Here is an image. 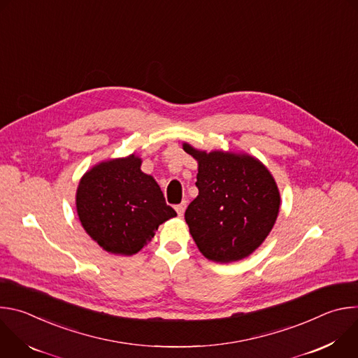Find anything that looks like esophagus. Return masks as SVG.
I'll return each mask as SVG.
<instances>
[{
  "instance_id": "1",
  "label": "esophagus",
  "mask_w": 358,
  "mask_h": 358,
  "mask_svg": "<svg viewBox=\"0 0 358 358\" xmlns=\"http://www.w3.org/2000/svg\"><path fill=\"white\" fill-rule=\"evenodd\" d=\"M185 207H187V201H184V202H181V203H178V206L176 207V211H177V214L180 215V217H182L184 215V211H185Z\"/></svg>"
}]
</instances>
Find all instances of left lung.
<instances>
[{
    "mask_svg": "<svg viewBox=\"0 0 358 358\" xmlns=\"http://www.w3.org/2000/svg\"><path fill=\"white\" fill-rule=\"evenodd\" d=\"M184 150L198 162V195L185 222L203 257L220 264L241 261L269 235L280 195L268 169L246 155Z\"/></svg>",
    "mask_w": 358,
    "mask_h": 358,
    "instance_id": "8db88e82",
    "label": "left lung"
}]
</instances>
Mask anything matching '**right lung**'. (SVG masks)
<instances>
[{"instance_id":"1","label":"right lung","mask_w":358,"mask_h":358,"mask_svg":"<svg viewBox=\"0 0 358 358\" xmlns=\"http://www.w3.org/2000/svg\"><path fill=\"white\" fill-rule=\"evenodd\" d=\"M136 156L100 163L78 187L76 210L82 227L105 250L134 255L155 236L160 224L177 215Z\"/></svg>"}]
</instances>
